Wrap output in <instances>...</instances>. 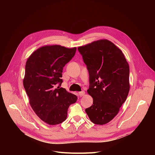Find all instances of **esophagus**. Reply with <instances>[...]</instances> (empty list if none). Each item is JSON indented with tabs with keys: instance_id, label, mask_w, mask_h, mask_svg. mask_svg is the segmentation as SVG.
<instances>
[{
	"instance_id": "1",
	"label": "esophagus",
	"mask_w": 155,
	"mask_h": 155,
	"mask_svg": "<svg viewBox=\"0 0 155 155\" xmlns=\"http://www.w3.org/2000/svg\"><path fill=\"white\" fill-rule=\"evenodd\" d=\"M78 94H79V96H80V97H81V96H83L85 94V93H84V91H81V92H79V93H78Z\"/></svg>"
}]
</instances>
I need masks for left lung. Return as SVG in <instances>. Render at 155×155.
I'll return each instance as SVG.
<instances>
[{
  "instance_id": "8db88e82",
  "label": "left lung",
  "mask_w": 155,
  "mask_h": 155,
  "mask_svg": "<svg viewBox=\"0 0 155 155\" xmlns=\"http://www.w3.org/2000/svg\"><path fill=\"white\" fill-rule=\"evenodd\" d=\"M78 50L89 72L87 92L93 99V104L85 112L93 123L107 124L118 114L127 97L129 64L121 50L107 39L94 41Z\"/></svg>"
}]
</instances>
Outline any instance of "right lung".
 <instances>
[{"label":"right lung","mask_w":155,"mask_h":155,"mask_svg":"<svg viewBox=\"0 0 155 155\" xmlns=\"http://www.w3.org/2000/svg\"><path fill=\"white\" fill-rule=\"evenodd\" d=\"M77 48L45 45L33 52L25 66L23 85L35 114L45 123L56 125L67 118L70 105L77 96L61 85L63 68L74 56Z\"/></svg>","instance_id":"obj_1"}]
</instances>
